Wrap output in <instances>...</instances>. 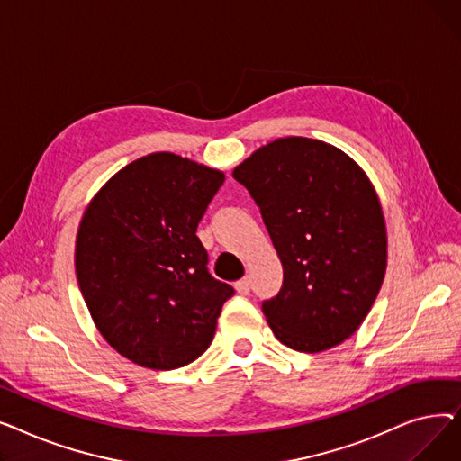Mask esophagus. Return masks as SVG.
I'll list each match as a JSON object with an SVG mask.
<instances>
[{
	"instance_id": "esophagus-1",
	"label": "esophagus",
	"mask_w": 461,
	"mask_h": 461,
	"mask_svg": "<svg viewBox=\"0 0 461 461\" xmlns=\"http://www.w3.org/2000/svg\"><path fill=\"white\" fill-rule=\"evenodd\" d=\"M235 289H237V294L247 295L250 292V280L249 278H240L239 282H235Z\"/></svg>"
}]
</instances>
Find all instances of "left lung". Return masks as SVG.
Segmentation results:
<instances>
[{"label":"left lung","instance_id":"left-lung-1","mask_svg":"<svg viewBox=\"0 0 461 461\" xmlns=\"http://www.w3.org/2000/svg\"><path fill=\"white\" fill-rule=\"evenodd\" d=\"M259 207L284 267L261 310L278 340L320 353L349 338L379 294L386 230L360 166L334 145L289 136L263 145L233 169Z\"/></svg>","mask_w":461,"mask_h":461}]
</instances>
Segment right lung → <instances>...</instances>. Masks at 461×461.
Listing matches in <instances>:
<instances>
[{
    "instance_id": "add662e5",
    "label": "right lung",
    "mask_w": 461,
    "mask_h": 461,
    "mask_svg": "<svg viewBox=\"0 0 461 461\" xmlns=\"http://www.w3.org/2000/svg\"><path fill=\"white\" fill-rule=\"evenodd\" d=\"M224 174L174 153L117 172L77 235L80 292L104 340L143 368L176 370L212 342L233 287L211 276L196 235Z\"/></svg>"
}]
</instances>
